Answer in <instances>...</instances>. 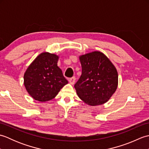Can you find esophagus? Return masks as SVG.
Here are the masks:
<instances>
[{
	"label": "esophagus",
	"instance_id": "obj_1",
	"mask_svg": "<svg viewBox=\"0 0 149 149\" xmlns=\"http://www.w3.org/2000/svg\"><path fill=\"white\" fill-rule=\"evenodd\" d=\"M69 83H70L71 84H74L75 83V77H72L71 78L69 79Z\"/></svg>",
	"mask_w": 149,
	"mask_h": 149
}]
</instances>
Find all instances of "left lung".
<instances>
[{"label": "left lung", "mask_w": 149, "mask_h": 149, "mask_svg": "<svg viewBox=\"0 0 149 149\" xmlns=\"http://www.w3.org/2000/svg\"><path fill=\"white\" fill-rule=\"evenodd\" d=\"M82 74L74 87L78 97L88 105H101L109 100L118 86L115 66L102 52L79 56Z\"/></svg>", "instance_id": "8db88e82"}]
</instances>
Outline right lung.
Here are the masks:
<instances>
[{
  "label": "right lung",
  "instance_id": "obj_1",
  "mask_svg": "<svg viewBox=\"0 0 149 149\" xmlns=\"http://www.w3.org/2000/svg\"><path fill=\"white\" fill-rule=\"evenodd\" d=\"M58 59L54 54L43 52L28 66L24 75V86L34 100H50L68 83L57 64Z\"/></svg>",
  "mask_w": 149,
  "mask_h": 149
}]
</instances>
